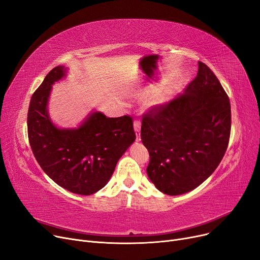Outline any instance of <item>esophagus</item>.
I'll return each instance as SVG.
<instances>
[{
  "instance_id": "1",
  "label": "esophagus",
  "mask_w": 260,
  "mask_h": 260,
  "mask_svg": "<svg viewBox=\"0 0 260 260\" xmlns=\"http://www.w3.org/2000/svg\"><path fill=\"white\" fill-rule=\"evenodd\" d=\"M134 128L136 132V135H137V140L140 141L141 137H140V129H141V122L138 119L134 120Z\"/></svg>"
}]
</instances>
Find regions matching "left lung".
<instances>
[{"mask_svg": "<svg viewBox=\"0 0 260 260\" xmlns=\"http://www.w3.org/2000/svg\"><path fill=\"white\" fill-rule=\"evenodd\" d=\"M230 134V99L213 71L199 61L183 94L142 115L148 178L171 196L196 188L219 166Z\"/></svg>", "mask_w": 260, "mask_h": 260, "instance_id": "left-lung-1", "label": "left lung"}]
</instances>
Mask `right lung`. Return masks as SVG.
Returning <instances> with one entry per match:
<instances>
[{"label":"right lung","mask_w":260,"mask_h":260,"mask_svg":"<svg viewBox=\"0 0 260 260\" xmlns=\"http://www.w3.org/2000/svg\"><path fill=\"white\" fill-rule=\"evenodd\" d=\"M64 75L63 66L52 68L34 92L27 114L28 140L36 160L54 182L72 193L91 195L108 182L135 141L133 118L95 112L77 129L57 128L49 120L47 100L51 85Z\"/></svg>","instance_id":"obj_1"}]
</instances>
